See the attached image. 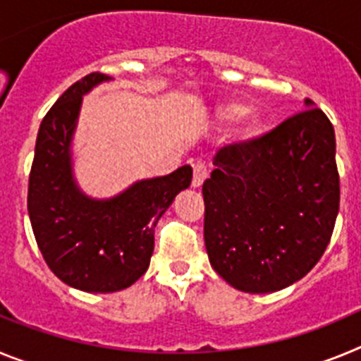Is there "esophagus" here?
Segmentation results:
<instances>
[{
  "instance_id": "esophagus-1",
  "label": "esophagus",
  "mask_w": 361,
  "mask_h": 361,
  "mask_svg": "<svg viewBox=\"0 0 361 361\" xmlns=\"http://www.w3.org/2000/svg\"><path fill=\"white\" fill-rule=\"evenodd\" d=\"M206 178H208V168H206V164H202V162L193 164V178H191V186L200 188Z\"/></svg>"
}]
</instances>
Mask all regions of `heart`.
<instances>
[{"instance_id": "1", "label": "heart", "mask_w": 361, "mask_h": 361, "mask_svg": "<svg viewBox=\"0 0 361 361\" xmlns=\"http://www.w3.org/2000/svg\"><path fill=\"white\" fill-rule=\"evenodd\" d=\"M247 108L240 103H224V104H219L215 110V116L220 123H233V121L240 119L244 116ZM264 128V123L262 119L258 116H251L250 119L245 121L244 126L240 130V141L247 142V141H253L255 137H258L262 133Z\"/></svg>"}]
</instances>
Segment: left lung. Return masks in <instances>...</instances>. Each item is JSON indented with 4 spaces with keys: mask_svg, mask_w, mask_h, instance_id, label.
Wrapping results in <instances>:
<instances>
[{
    "mask_svg": "<svg viewBox=\"0 0 361 361\" xmlns=\"http://www.w3.org/2000/svg\"><path fill=\"white\" fill-rule=\"evenodd\" d=\"M202 186L209 264L244 293H275L324 255L340 208L336 139L311 99L266 135L220 148Z\"/></svg>",
    "mask_w": 361,
    "mask_h": 361,
    "instance_id": "left-lung-1",
    "label": "left lung"
}]
</instances>
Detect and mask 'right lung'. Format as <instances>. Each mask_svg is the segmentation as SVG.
I'll return each instance as SVG.
<instances>
[{
    "label": "right lung",
    "instance_id": "1",
    "mask_svg": "<svg viewBox=\"0 0 361 361\" xmlns=\"http://www.w3.org/2000/svg\"><path fill=\"white\" fill-rule=\"evenodd\" d=\"M104 81L88 73L57 99L41 121L28 177V216L54 275L86 293H114L141 279L153 253L159 219L191 184V166L137 180L110 199L88 197L75 183L72 141L82 95Z\"/></svg>",
    "mask_w": 361,
    "mask_h": 361
}]
</instances>
